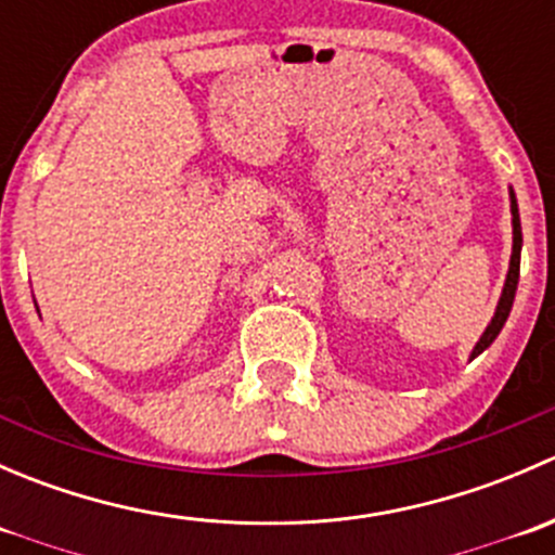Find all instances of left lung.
Wrapping results in <instances>:
<instances>
[{
	"label": "left lung",
	"mask_w": 555,
	"mask_h": 555,
	"mask_svg": "<svg viewBox=\"0 0 555 555\" xmlns=\"http://www.w3.org/2000/svg\"><path fill=\"white\" fill-rule=\"evenodd\" d=\"M511 215H513V255H511V268H507L505 287H502L500 304H496L494 317H491L489 327L483 330L480 340H478V344H475V349H473V354H469V360H475V357H478V354H483V351L489 349L491 344H494V338H496V335H500V330L505 327L507 317H511L513 300H516L518 273H520V244H524V236H520V217H518V204H516V193H513V188H511Z\"/></svg>",
	"instance_id": "8db88e82"
}]
</instances>
